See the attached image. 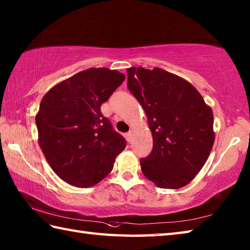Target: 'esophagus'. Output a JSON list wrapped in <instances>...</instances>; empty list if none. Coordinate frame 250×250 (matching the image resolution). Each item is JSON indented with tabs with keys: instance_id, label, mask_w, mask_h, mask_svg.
Masks as SVG:
<instances>
[{
	"instance_id": "34e87169",
	"label": "esophagus",
	"mask_w": 250,
	"mask_h": 250,
	"mask_svg": "<svg viewBox=\"0 0 250 250\" xmlns=\"http://www.w3.org/2000/svg\"><path fill=\"white\" fill-rule=\"evenodd\" d=\"M133 134H134V131L133 130H130L128 133H126V137H128V140H129L130 143L132 141V137H133Z\"/></svg>"
}]
</instances>
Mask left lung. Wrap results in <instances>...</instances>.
Listing matches in <instances>:
<instances>
[{"label": "left lung", "instance_id": "8db88e82", "mask_svg": "<svg viewBox=\"0 0 250 250\" xmlns=\"http://www.w3.org/2000/svg\"><path fill=\"white\" fill-rule=\"evenodd\" d=\"M128 89L144 108L152 134L142 172L156 186L178 189L203 167L214 145V115L200 92L182 77L155 67H130Z\"/></svg>", "mask_w": 250, "mask_h": 250}]
</instances>
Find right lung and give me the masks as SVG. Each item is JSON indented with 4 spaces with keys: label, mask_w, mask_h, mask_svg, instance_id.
Here are the masks:
<instances>
[{
    "label": "right lung",
    "mask_w": 250,
    "mask_h": 250,
    "mask_svg": "<svg viewBox=\"0 0 250 250\" xmlns=\"http://www.w3.org/2000/svg\"><path fill=\"white\" fill-rule=\"evenodd\" d=\"M125 78L118 71L91 67L56 84L42 99L35 117L39 144L67 184L92 187L111 172L125 148L124 136L101 113Z\"/></svg>",
    "instance_id": "right-lung-1"
}]
</instances>
